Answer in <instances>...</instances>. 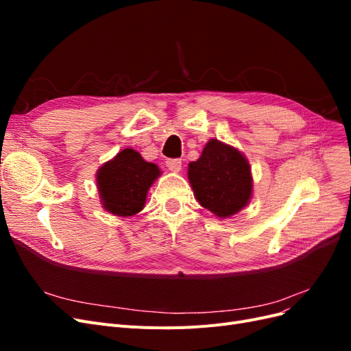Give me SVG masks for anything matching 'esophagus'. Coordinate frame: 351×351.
Returning a JSON list of instances; mask_svg holds the SVG:
<instances>
[{"instance_id": "1", "label": "esophagus", "mask_w": 351, "mask_h": 351, "mask_svg": "<svg viewBox=\"0 0 351 351\" xmlns=\"http://www.w3.org/2000/svg\"><path fill=\"white\" fill-rule=\"evenodd\" d=\"M165 165L168 167V169H171L174 173H178L182 169V159H167Z\"/></svg>"}]
</instances>
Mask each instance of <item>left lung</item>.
<instances>
[{
    "mask_svg": "<svg viewBox=\"0 0 351 351\" xmlns=\"http://www.w3.org/2000/svg\"><path fill=\"white\" fill-rule=\"evenodd\" d=\"M187 176L199 204L219 218L237 214L252 197L247 159L217 139H210L197 161L189 164Z\"/></svg>",
    "mask_w": 351,
    "mask_h": 351,
    "instance_id": "obj_1",
    "label": "left lung"
}]
</instances>
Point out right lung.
<instances>
[{
	"label": "right lung",
	"instance_id": "1",
	"mask_svg": "<svg viewBox=\"0 0 351 351\" xmlns=\"http://www.w3.org/2000/svg\"><path fill=\"white\" fill-rule=\"evenodd\" d=\"M161 174L158 165L146 162L139 152L125 147L97 174L104 208L117 217H132L145 206L147 190Z\"/></svg>",
	"mask_w": 351,
	"mask_h": 351
}]
</instances>
